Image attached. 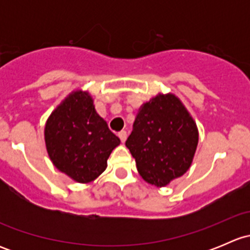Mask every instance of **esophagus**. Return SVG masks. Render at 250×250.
Masks as SVG:
<instances>
[{"label": "esophagus", "instance_id": "obj_1", "mask_svg": "<svg viewBox=\"0 0 250 250\" xmlns=\"http://www.w3.org/2000/svg\"><path fill=\"white\" fill-rule=\"evenodd\" d=\"M117 135H118V138H120L122 143H125V139H127V132H125V130H121V132L118 133Z\"/></svg>", "mask_w": 250, "mask_h": 250}]
</instances>
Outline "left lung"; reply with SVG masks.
<instances>
[{"label": "left lung", "mask_w": 250, "mask_h": 250, "mask_svg": "<svg viewBox=\"0 0 250 250\" xmlns=\"http://www.w3.org/2000/svg\"><path fill=\"white\" fill-rule=\"evenodd\" d=\"M197 144V125L174 94L144 104L125 141L141 178L157 188L186 173Z\"/></svg>", "instance_id": "1"}]
</instances>
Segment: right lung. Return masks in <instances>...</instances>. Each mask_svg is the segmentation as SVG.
Here are the masks:
<instances>
[{
	"label": "right lung",
	"instance_id": "right-lung-1",
	"mask_svg": "<svg viewBox=\"0 0 250 250\" xmlns=\"http://www.w3.org/2000/svg\"><path fill=\"white\" fill-rule=\"evenodd\" d=\"M44 140L53 165L77 183H90L107 167L120 139L97 113L87 92L71 93L52 112Z\"/></svg>",
	"mask_w": 250,
	"mask_h": 250
}]
</instances>
